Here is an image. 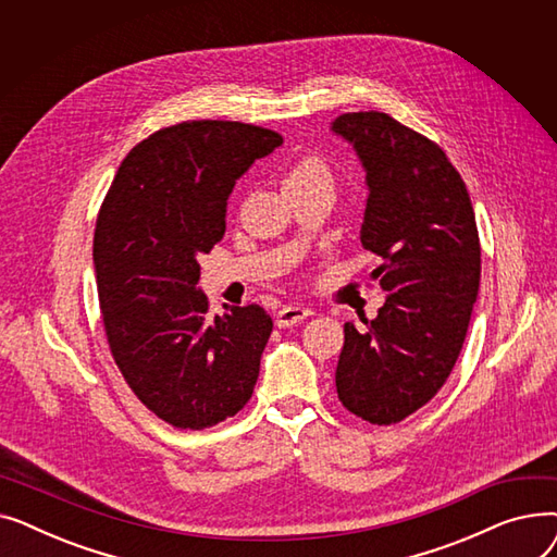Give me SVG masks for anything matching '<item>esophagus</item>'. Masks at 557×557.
<instances>
[{
	"instance_id": "1",
	"label": "esophagus",
	"mask_w": 557,
	"mask_h": 557,
	"mask_svg": "<svg viewBox=\"0 0 557 557\" xmlns=\"http://www.w3.org/2000/svg\"><path fill=\"white\" fill-rule=\"evenodd\" d=\"M313 315V311L309 307H298V305H288L284 309L277 311V318H275V325L277 327H294L298 323H302L305 318Z\"/></svg>"
}]
</instances>
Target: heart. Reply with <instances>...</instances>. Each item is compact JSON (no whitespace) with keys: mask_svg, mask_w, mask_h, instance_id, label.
Returning <instances> with one entry per match:
<instances>
[{"mask_svg":"<svg viewBox=\"0 0 557 557\" xmlns=\"http://www.w3.org/2000/svg\"><path fill=\"white\" fill-rule=\"evenodd\" d=\"M315 178H330V169L325 160H320L315 156H302L298 158L290 169L286 171L284 183H307Z\"/></svg>","mask_w":557,"mask_h":557,"instance_id":"heart-1","label":"heart"}]
</instances>
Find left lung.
<instances>
[{"instance_id":"obj_1","label":"left lung","mask_w":557,"mask_h":557,"mask_svg":"<svg viewBox=\"0 0 557 557\" xmlns=\"http://www.w3.org/2000/svg\"><path fill=\"white\" fill-rule=\"evenodd\" d=\"M332 131L366 166L361 244L386 302L366 332L345 323L336 393L370 424L416 413L451 374L481 282V242L470 194L445 151L386 112H345Z\"/></svg>"}]
</instances>
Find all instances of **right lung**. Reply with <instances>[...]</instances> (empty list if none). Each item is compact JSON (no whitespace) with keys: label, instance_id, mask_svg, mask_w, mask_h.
I'll use <instances>...</instances> for the list:
<instances>
[{"label":"right lung","instance_id":"add662e5","mask_svg":"<svg viewBox=\"0 0 557 557\" xmlns=\"http://www.w3.org/2000/svg\"><path fill=\"white\" fill-rule=\"evenodd\" d=\"M280 144L242 122L166 126L133 146L101 202L92 255L110 355L175 429L237 416L255 391L273 320L259 305L210 318L198 255L223 239L234 183Z\"/></svg>","mask_w":557,"mask_h":557}]
</instances>
